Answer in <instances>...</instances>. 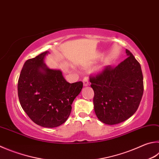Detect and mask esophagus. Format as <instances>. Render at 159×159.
I'll use <instances>...</instances> for the list:
<instances>
[{
    "instance_id": "obj_1",
    "label": "esophagus",
    "mask_w": 159,
    "mask_h": 159,
    "mask_svg": "<svg viewBox=\"0 0 159 159\" xmlns=\"http://www.w3.org/2000/svg\"><path fill=\"white\" fill-rule=\"evenodd\" d=\"M83 85H84V86L89 85V80H88V77H85L84 79H83Z\"/></svg>"
}]
</instances>
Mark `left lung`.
<instances>
[{
	"label": "left lung",
	"instance_id": "1",
	"mask_svg": "<svg viewBox=\"0 0 159 159\" xmlns=\"http://www.w3.org/2000/svg\"><path fill=\"white\" fill-rule=\"evenodd\" d=\"M128 57L117 67L108 66L100 74L91 76L95 114L108 125L126 120L137 111L144 86L140 63L129 50Z\"/></svg>",
	"mask_w": 159,
	"mask_h": 159
}]
</instances>
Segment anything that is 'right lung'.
<instances>
[{
  "label": "right lung",
  "instance_id": "1",
  "mask_svg": "<svg viewBox=\"0 0 159 159\" xmlns=\"http://www.w3.org/2000/svg\"><path fill=\"white\" fill-rule=\"evenodd\" d=\"M48 53L45 51L24 63L18 81V96L22 108L33 122L54 128L68 119L83 83H68L60 70L48 68L44 62Z\"/></svg>",
  "mask_w": 159,
  "mask_h": 159
}]
</instances>
